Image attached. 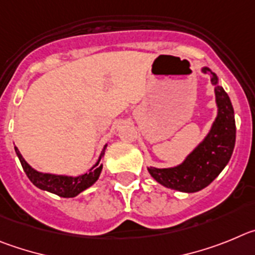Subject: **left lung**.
<instances>
[{
	"mask_svg": "<svg viewBox=\"0 0 255 255\" xmlns=\"http://www.w3.org/2000/svg\"><path fill=\"white\" fill-rule=\"evenodd\" d=\"M202 72L211 75L216 95L217 117L210 132L178 166L165 169L147 167L156 182L185 193H194L211 184L230 161L235 146V117L230 98L219 85L216 73L208 67L202 68Z\"/></svg>",
	"mask_w": 255,
	"mask_h": 255,
	"instance_id": "left-lung-1",
	"label": "left lung"
}]
</instances>
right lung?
Instances as JSON below:
<instances>
[{
    "label": "right lung",
    "mask_w": 255,
    "mask_h": 255,
    "mask_svg": "<svg viewBox=\"0 0 255 255\" xmlns=\"http://www.w3.org/2000/svg\"><path fill=\"white\" fill-rule=\"evenodd\" d=\"M105 147H107V144L103 148L98 161L95 162V165L91 167L90 170L79 176L56 175V174L40 173V171L33 169L30 165L25 161V159L22 157L21 153H20L19 148L15 147V151L17 157H19L20 162H21V166L24 169L25 174H26L27 178L30 179V182L35 187H38L39 189L47 190V192H50V193L57 194L59 197H63V198H72V197H76L77 194L84 192L85 189H88L89 187H91L99 179V175L103 169V164H99V162L103 153H104Z\"/></svg>",
    "instance_id": "obj_1"
}]
</instances>
